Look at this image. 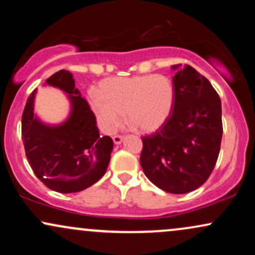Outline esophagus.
Returning <instances> with one entry per match:
<instances>
[{"label": "esophagus", "mask_w": 255, "mask_h": 255, "mask_svg": "<svg viewBox=\"0 0 255 255\" xmlns=\"http://www.w3.org/2000/svg\"><path fill=\"white\" fill-rule=\"evenodd\" d=\"M124 135H114L113 136V140H114V142H115L116 145H119V144H121L122 142V140H124Z\"/></svg>", "instance_id": "1"}]
</instances>
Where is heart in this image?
I'll return each instance as SVG.
<instances>
[{
	"instance_id": "b5f03b06",
	"label": "heart",
	"mask_w": 255,
	"mask_h": 255,
	"mask_svg": "<svg viewBox=\"0 0 255 255\" xmlns=\"http://www.w3.org/2000/svg\"><path fill=\"white\" fill-rule=\"evenodd\" d=\"M97 92L90 104L107 131L119 127L122 113L142 133L159 129L171 116L176 98L174 81L163 74L109 78L99 84Z\"/></svg>"
}]
</instances>
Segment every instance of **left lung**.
Instances as JSON below:
<instances>
[{"label":"left lung","instance_id":"8db88e82","mask_svg":"<svg viewBox=\"0 0 255 255\" xmlns=\"http://www.w3.org/2000/svg\"><path fill=\"white\" fill-rule=\"evenodd\" d=\"M176 98L171 116L150 135L141 136L140 164L158 188L184 194L210 177L221 150L222 104L204 75L188 64H175Z\"/></svg>","mask_w":255,"mask_h":255}]
</instances>
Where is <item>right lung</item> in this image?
I'll return each mask as SVG.
<instances>
[{
  "mask_svg": "<svg viewBox=\"0 0 255 255\" xmlns=\"http://www.w3.org/2000/svg\"><path fill=\"white\" fill-rule=\"evenodd\" d=\"M72 102V113L62 125L46 126L33 114L36 90L26 102L21 119L24 147L34 175L58 193H77L96 183L109 165L113 140L99 135L96 116L75 89L68 71H58L46 80Z\"/></svg>",
  "mask_w": 255,
  "mask_h": 255,
  "instance_id": "1",
  "label": "right lung"
}]
</instances>
